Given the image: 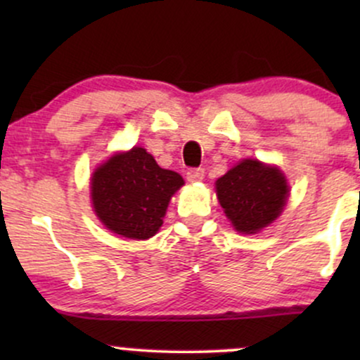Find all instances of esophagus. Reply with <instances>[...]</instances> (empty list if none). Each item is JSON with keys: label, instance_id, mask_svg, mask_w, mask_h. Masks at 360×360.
<instances>
[{"label": "esophagus", "instance_id": "esophagus-1", "mask_svg": "<svg viewBox=\"0 0 360 360\" xmlns=\"http://www.w3.org/2000/svg\"><path fill=\"white\" fill-rule=\"evenodd\" d=\"M203 177H205V169L196 167V169H189L188 171V181H191V183H200V181H203Z\"/></svg>", "mask_w": 360, "mask_h": 360}]
</instances>
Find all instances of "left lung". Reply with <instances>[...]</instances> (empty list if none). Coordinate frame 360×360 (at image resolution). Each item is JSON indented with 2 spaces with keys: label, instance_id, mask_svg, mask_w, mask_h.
Instances as JSON below:
<instances>
[{
  "label": "left lung",
  "instance_id": "obj_1",
  "mask_svg": "<svg viewBox=\"0 0 360 360\" xmlns=\"http://www.w3.org/2000/svg\"><path fill=\"white\" fill-rule=\"evenodd\" d=\"M214 186L223 212L238 233H257L269 226L289 196L283 172L257 159L240 160Z\"/></svg>",
  "mask_w": 360,
  "mask_h": 360
}]
</instances>
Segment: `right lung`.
Here are the masks:
<instances>
[{"instance_id": "add662e5", "label": "right lung", "mask_w": 360, "mask_h": 360, "mask_svg": "<svg viewBox=\"0 0 360 360\" xmlns=\"http://www.w3.org/2000/svg\"><path fill=\"white\" fill-rule=\"evenodd\" d=\"M184 179L162 169L146 148L118 152L91 177V201L106 229L131 240H147L162 226V218Z\"/></svg>"}]
</instances>
